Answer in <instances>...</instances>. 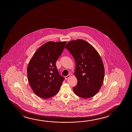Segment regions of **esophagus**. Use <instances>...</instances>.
<instances>
[{
  "label": "esophagus",
  "mask_w": 132,
  "mask_h": 132,
  "mask_svg": "<svg viewBox=\"0 0 132 132\" xmlns=\"http://www.w3.org/2000/svg\"><path fill=\"white\" fill-rule=\"evenodd\" d=\"M70 75H67V76H65V78L67 80L68 78H70Z\"/></svg>",
  "instance_id": "esophagus-1"
}]
</instances>
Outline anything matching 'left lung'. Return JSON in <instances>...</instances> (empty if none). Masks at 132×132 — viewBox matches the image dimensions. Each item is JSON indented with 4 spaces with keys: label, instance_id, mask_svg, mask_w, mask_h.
Listing matches in <instances>:
<instances>
[{
    "label": "left lung",
    "instance_id": "left-lung-1",
    "mask_svg": "<svg viewBox=\"0 0 132 132\" xmlns=\"http://www.w3.org/2000/svg\"><path fill=\"white\" fill-rule=\"evenodd\" d=\"M74 58V74L78 79L73 90L77 96L84 99L92 97L101 87L105 76L103 62L92 45L84 40H72L65 46Z\"/></svg>",
    "mask_w": 132,
    "mask_h": 132
}]
</instances>
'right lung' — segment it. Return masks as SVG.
<instances>
[{"mask_svg": "<svg viewBox=\"0 0 132 132\" xmlns=\"http://www.w3.org/2000/svg\"><path fill=\"white\" fill-rule=\"evenodd\" d=\"M66 42H47L35 53L27 73L31 88L37 96L48 99L58 93L64 78L57 69L56 62L65 48Z\"/></svg>", "mask_w": 132, "mask_h": 132, "instance_id": "1", "label": "right lung"}]
</instances>
